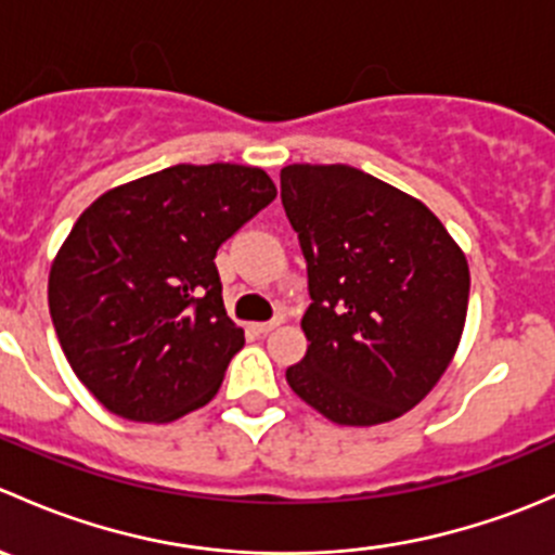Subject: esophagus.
Wrapping results in <instances>:
<instances>
[{
	"mask_svg": "<svg viewBox=\"0 0 555 555\" xmlns=\"http://www.w3.org/2000/svg\"><path fill=\"white\" fill-rule=\"evenodd\" d=\"M279 324H282V317H273L271 322H257V324H251V330H255L257 335H266V333H271V330H276Z\"/></svg>",
	"mask_w": 555,
	"mask_h": 555,
	"instance_id": "34e87169",
	"label": "esophagus"
}]
</instances>
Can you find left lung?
<instances>
[{"label":"left lung","mask_w":555,"mask_h":555,"mask_svg":"<svg viewBox=\"0 0 555 555\" xmlns=\"http://www.w3.org/2000/svg\"><path fill=\"white\" fill-rule=\"evenodd\" d=\"M282 204L309 271V349L287 384L330 422L411 411L456 354L469 298L464 251L402 190L351 166L282 169Z\"/></svg>","instance_id":"8db88e82"}]
</instances>
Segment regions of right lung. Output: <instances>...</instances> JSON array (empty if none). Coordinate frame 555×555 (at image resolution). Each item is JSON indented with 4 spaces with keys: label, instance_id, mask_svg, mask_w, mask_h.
<instances>
[{
    "label": "right lung",
    "instance_id": "1",
    "mask_svg": "<svg viewBox=\"0 0 555 555\" xmlns=\"http://www.w3.org/2000/svg\"><path fill=\"white\" fill-rule=\"evenodd\" d=\"M276 198L255 166L179 164L93 201L50 268L48 304L72 371L131 422L206 405L244 346L217 249Z\"/></svg>",
    "mask_w": 555,
    "mask_h": 555
}]
</instances>
